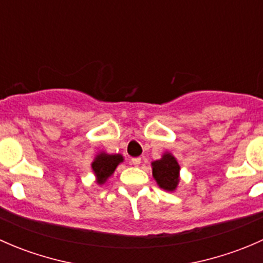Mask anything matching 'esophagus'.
Listing matches in <instances>:
<instances>
[{"label":"esophagus","instance_id":"obj_1","mask_svg":"<svg viewBox=\"0 0 263 263\" xmlns=\"http://www.w3.org/2000/svg\"><path fill=\"white\" fill-rule=\"evenodd\" d=\"M131 164H134V165H140L141 164V158H132L131 159Z\"/></svg>","mask_w":263,"mask_h":263}]
</instances>
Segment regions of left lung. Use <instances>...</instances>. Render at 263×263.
<instances>
[{
    "mask_svg": "<svg viewBox=\"0 0 263 263\" xmlns=\"http://www.w3.org/2000/svg\"><path fill=\"white\" fill-rule=\"evenodd\" d=\"M151 166H153V177L159 187L168 192L177 190L181 166L171 153H164L161 159L151 163Z\"/></svg>",
    "mask_w": 263,
    "mask_h": 263,
    "instance_id": "left-lung-1",
    "label": "left lung"
}]
</instances>
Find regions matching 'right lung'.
Wrapping results in <instances>:
<instances>
[{
	"label": "right lung",
	"mask_w": 263,
	"mask_h": 263,
	"mask_svg": "<svg viewBox=\"0 0 263 263\" xmlns=\"http://www.w3.org/2000/svg\"><path fill=\"white\" fill-rule=\"evenodd\" d=\"M122 161L123 156L121 154H107L104 151L98 154L91 163V169L98 184H104Z\"/></svg>",
	"instance_id": "right-lung-1"
}]
</instances>
